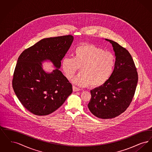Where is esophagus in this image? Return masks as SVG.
<instances>
[{"label":"esophagus","mask_w":152,"mask_h":152,"mask_svg":"<svg viewBox=\"0 0 152 152\" xmlns=\"http://www.w3.org/2000/svg\"><path fill=\"white\" fill-rule=\"evenodd\" d=\"M72 88L73 91V92H77V91H80L79 88H77V87L73 86Z\"/></svg>","instance_id":"obj_1"}]
</instances>
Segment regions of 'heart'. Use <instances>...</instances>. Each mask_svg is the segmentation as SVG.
Masks as SVG:
<instances>
[{"instance_id":"1","label":"heart","mask_w":152,"mask_h":152,"mask_svg":"<svg viewBox=\"0 0 152 152\" xmlns=\"http://www.w3.org/2000/svg\"><path fill=\"white\" fill-rule=\"evenodd\" d=\"M73 58L65 56L61 66L66 77L71 79L76 72L81 70L73 78V83L80 87H100L105 84L113 72L116 64L115 55L93 44H85L76 47Z\"/></svg>"}]
</instances>
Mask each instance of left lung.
<instances>
[{
    "mask_svg": "<svg viewBox=\"0 0 152 152\" xmlns=\"http://www.w3.org/2000/svg\"><path fill=\"white\" fill-rule=\"evenodd\" d=\"M105 40L112 45L116 64L108 80L91 91V99L88 104L91 112L102 119L115 118L126 110L138 82L137 69L129 52L115 42Z\"/></svg>",
    "mask_w": 152,
    "mask_h": 152,
    "instance_id": "left-lung-1",
    "label": "left lung"
}]
</instances>
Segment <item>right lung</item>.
<instances>
[{"instance_id": "1", "label": "right lung", "mask_w": 152, "mask_h": 152, "mask_svg": "<svg viewBox=\"0 0 152 152\" xmlns=\"http://www.w3.org/2000/svg\"><path fill=\"white\" fill-rule=\"evenodd\" d=\"M73 40L72 35L45 38L25 50L18 59L12 87L24 107L37 116L55 112L72 92V86L58 69ZM50 60L56 69L46 73L42 63Z\"/></svg>"}]
</instances>
